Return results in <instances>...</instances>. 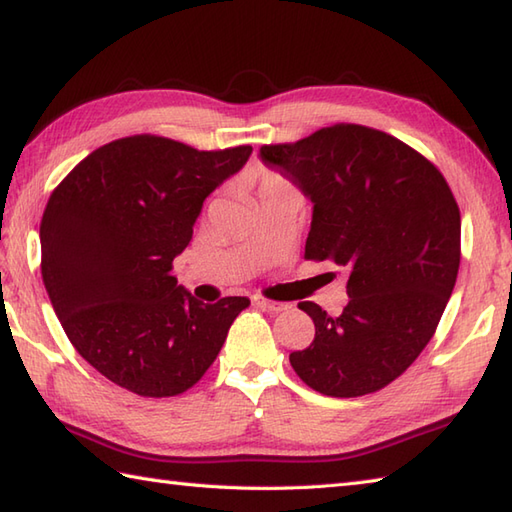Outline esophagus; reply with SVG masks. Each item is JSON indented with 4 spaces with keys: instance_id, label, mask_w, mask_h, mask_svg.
<instances>
[{
    "instance_id": "obj_1",
    "label": "esophagus",
    "mask_w": 512,
    "mask_h": 512,
    "mask_svg": "<svg viewBox=\"0 0 512 512\" xmlns=\"http://www.w3.org/2000/svg\"><path fill=\"white\" fill-rule=\"evenodd\" d=\"M255 306L264 308V310H270V312H284L288 310V303L284 301H273V299H266V297H255Z\"/></svg>"
}]
</instances>
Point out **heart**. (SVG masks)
Returning a JSON list of instances; mask_svg holds the SVG:
<instances>
[{"instance_id":"1","label":"heart","mask_w":512,"mask_h":512,"mask_svg":"<svg viewBox=\"0 0 512 512\" xmlns=\"http://www.w3.org/2000/svg\"><path fill=\"white\" fill-rule=\"evenodd\" d=\"M279 184H288L284 178L275 171H262L259 173V191L270 189V187H279Z\"/></svg>"}]
</instances>
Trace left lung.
<instances>
[{
  "label": "left lung",
  "instance_id": "obj_1",
  "mask_svg": "<svg viewBox=\"0 0 512 512\" xmlns=\"http://www.w3.org/2000/svg\"><path fill=\"white\" fill-rule=\"evenodd\" d=\"M259 156L314 204L303 257L350 273L339 317L299 303L314 341L290 365L323 396L374 394L436 334L460 268L458 202L431 160L365 125L336 123Z\"/></svg>",
  "mask_w": 512,
  "mask_h": 512
}]
</instances>
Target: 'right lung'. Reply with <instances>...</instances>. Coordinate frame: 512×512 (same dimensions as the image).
Returning <instances> with one entry per match:
<instances>
[{
    "label": "right lung",
    "mask_w": 512,
    "mask_h": 512,
    "mask_svg": "<svg viewBox=\"0 0 512 512\" xmlns=\"http://www.w3.org/2000/svg\"><path fill=\"white\" fill-rule=\"evenodd\" d=\"M253 147L193 149L136 134L83 158L41 217V277L85 361L145 398L191 389L220 354L246 297L202 303L171 275L206 195Z\"/></svg>",
    "instance_id": "obj_1"
}]
</instances>
